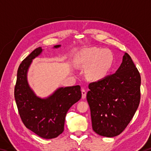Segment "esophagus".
Wrapping results in <instances>:
<instances>
[{
  "label": "esophagus",
  "instance_id": "1",
  "mask_svg": "<svg viewBox=\"0 0 151 151\" xmlns=\"http://www.w3.org/2000/svg\"><path fill=\"white\" fill-rule=\"evenodd\" d=\"M86 95V91L85 90V89L83 88L82 89V98L85 99Z\"/></svg>",
  "mask_w": 151,
  "mask_h": 151
}]
</instances>
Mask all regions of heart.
<instances>
[{
	"label": "heart",
	"instance_id": "obj_1",
	"mask_svg": "<svg viewBox=\"0 0 151 151\" xmlns=\"http://www.w3.org/2000/svg\"><path fill=\"white\" fill-rule=\"evenodd\" d=\"M114 57L111 50L103 48H92L82 52L78 63L84 68H88L89 76L93 79L106 76L113 65Z\"/></svg>",
	"mask_w": 151,
	"mask_h": 151
}]
</instances>
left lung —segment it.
<instances>
[{
  "instance_id": "8db88e82",
  "label": "left lung",
  "mask_w": 151,
  "mask_h": 151,
  "mask_svg": "<svg viewBox=\"0 0 151 151\" xmlns=\"http://www.w3.org/2000/svg\"><path fill=\"white\" fill-rule=\"evenodd\" d=\"M140 82L139 70L125 52L115 73L89 84L86 99L96 133L113 137L124 131L139 105Z\"/></svg>"
}]
</instances>
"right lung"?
<instances>
[{
  "mask_svg": "<svg viewBox=\"0 0 151 151\" xmlns=\"http://www.w3.org/2000/svg\"><path fill=\"white\" fill-rule=\"evenodd\" d=\"M60 47L55 45V48ZM42 48H36L22 61L17 71L14 98L22 122L27 129L43 139L57 137L64 131L66 114L82 96L79 85L59 88L47 99L35 95L29 87L27 74L32 59Z\"/></svg>",
  "mask_w": 151,
  "mask_h": 151,
  "instance_id": "right-lung-1",
  "label": "right lung"
}]
</instances>
